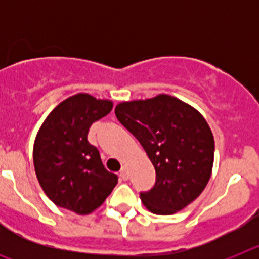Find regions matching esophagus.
<instances>
[{
  "label": "esophagus",
  "instance_id": "1",
  "mask_svg": "<svg viewBox=\"0 0 259 259\" xmlns=\"http://www.w3.org/2000/svg\"><path fill=\"white\" fill-rule=\"evenodd\" d=\"M119 176L122 178L123 180H128V168L127 167H122V170H120V174H119Z\"/></svg>",
  "mask_w": 259,
  "mask_h": 259
}]
</instances>
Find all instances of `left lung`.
Listing matches in <instances>:
<instances>
[{
	"mask_svg": "<svg viewBox=\"0 0 259 259\" xmlns=\"http://www.w3.org/2000/svg\"><path fill=\"white\" fill-rule=\"evenodd\" d=\"M118 120L136 137L155 168V184L141 192L146 209L168 215L202 193L211 175L214 137L197 110L167 95L122 102Z\"/></svg>",
	"mask_w": 259,
	"mask_h": 259,
	"instance_id": "8db88e82",
	"label": "left lung"
}]
</instances>
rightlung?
<instances>
[{
    "mask_svg": "<svg viewBox=\"0 0 259 259\" xmlns=\"http://www.w3.org/2000/svg\"><path fill=\"white\" fill-rule=\"evenodd\" d=\"M113 104L87 93L67 98L48 115L33 146L36 176L57 206L89 214L101 206L118 183L104 167L100 152L87 139L93 122Z\"/></svg>",
    "mask_w": 259,
    "mask_h": 259,
    "instance_id": "1",
    "label": "right lung"
}]
</instances>
